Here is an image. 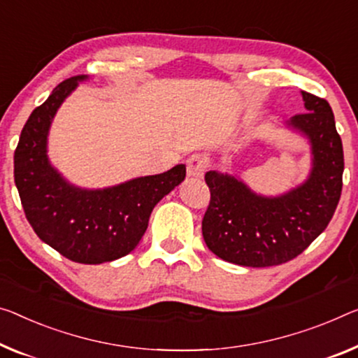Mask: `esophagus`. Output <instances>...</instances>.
Here are the masks:
<instances>
[{
    "label": "esophagus",
    "instance_id": "obj_1",
    "mask_svg": "<svg viewBox=\"0 0 358 358\" xmlns=\"http://www.w3.org/2000/svg\"><path fill=\"white\" fill-rule=\"evenodd\" d=\"M208 166V158L205 155H192L189 160H187V176L189 178H201L205 174V169Z\"/></svg>",
    "mask_w": 358,
    "mask_h": 358
}]
</instances>
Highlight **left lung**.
<instances>
[{"label":"left lung","mask_w":358,"mask_h":358,"mask_svg":"<svg viewBox=\"0 0 358 358\" xmlns=\"http://www.w3.org/2000/svg\"><path fill=\"white\" fill-rule=\"evenodd\" d=\"M306 113L287 128L310 145V173L282 195L256 194L238 176L208 171L210 206L201 222L208 248L245 267H271L301 255L327 229L343 190L344 153L333 110L325 99L301 91Z\"/></svg>","instance_id":"1"}]
</instances>
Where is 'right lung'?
Here are the masks:
<instances>
[{
	"label": "right lung",
	"instance_id": "right-lung-1",
	"mask_svg": "<svg viewBox=\"0 0 358 358\" xmlns=\"http://www.w3.org/2000/svg\"><path fill=\"white\" fill-rule=\"evenodd\" d=\"M87 75L60 83L33 110L14 153V180L35 234L80 264H102L133 251L145 234L153 208L185 179V164L106 189L69 182L48 157V136L65 99Z\"/></svg>",
	"mask_w": 358,
	"mask_h": 358
}]
</instances>
